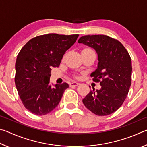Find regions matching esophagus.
Segmentation results:
<instances>
[{"label":"esophagus","instance_id":"esophagus-1","mask_svg":"<svg viewBox=\"0 0 147 147\" xmlns=\"http://www.w3.org/2000/svg\"><path fill=\"white\" fill-rule=\"evenodd\" d=\"M79 85V83L76 82H73L70 83V87H73V86H77Z\"/></svg>","mask_w":147,"mask_h":147}]
</instances>
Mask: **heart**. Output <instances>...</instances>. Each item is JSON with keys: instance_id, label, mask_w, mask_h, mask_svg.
Here are the masks:
<instances>
[{"instance_id": "obj_1", "label": "heart", "mask_w": 147, "mask_h": 147, "mask_svg": "<svg viewBox=\"0 0 147 147\" xmlns=\"http://www.w3.org/2000/svg\"><path fill=\"white\" fill-rule=\"evenodd\" d=\"M83 51H93V50L91 49L90 48H85Z\"/></svg>"}]
</instances>
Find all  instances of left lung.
<instances>
[{
  "instance_id": "8db88e82",
  "label": "left lung",
  "mask_w": 147,
  "mask_h": 147,
  "mask_svg": "<svg viewBox=\"0 0 147 147\" xmlns=\"http://www.w3.org/2000/svg\"><path fill=\"white\" fill-rule=\"evenodd\" d=\"M78 42L92 47L97 53L98 67L91 76L101 86L99 90L90 91L83 103L96 115L113 113L123 104L130 88V54L120 41L106 35L82 36Z\"/></svg>"
}]
</instances>
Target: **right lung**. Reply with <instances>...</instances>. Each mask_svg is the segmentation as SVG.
I'll return each instance as SVG.
<instances>
[{
	"label": "right lung",
	"instance_id": "add662e5",
	"mask_svg": "<svg viewBox=\"0 0 147 147\" xmlns=\"http://www.w3.org/2000/svg\"><path fill=\"white\" fill-rule=\"evenodd\" d=\"M78 34H48L31 39L17 57L15 83L24 107L31 113L43 115L60 102L68 84L49 86L53 67H58L65 53L73 45Z\"/></svg>",
	"mask_w": 147,
	"mask_h": 147
}]
</instances>
